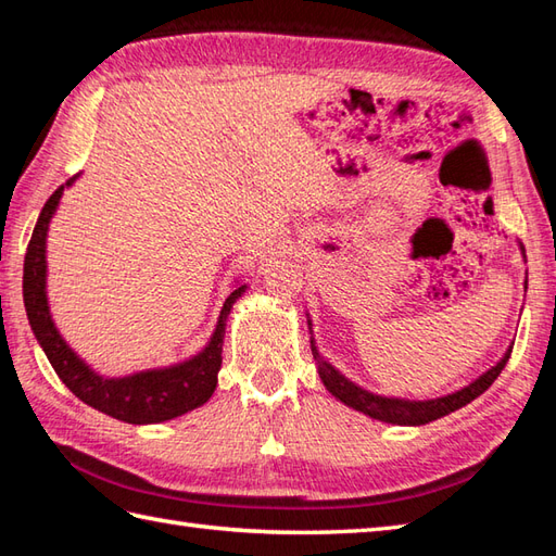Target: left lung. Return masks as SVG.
<instances>
[{
  "mask_svg": "<svg viewBox=\"0 0 556 556\" xmlns=\"http://www.w3.org/2000/svg\"><path fill=\"white\" fill-rule=\"evenodd\" d=\"M521 253L526 257V251L521 245ZM311 327V323H308ZM311 349H313V358L317 363V372H320V380L327 387V392L337 396L341 404H346L349 408L365 413L375 420L382 422H392V425H425L432 422L437 418H444L448 413H454L458 408H464L470 401L478 399L485 389L497 380L500 372L504 370L506 361L511 356V346L506 349L502 361L497 365H492L488 372H482L478 380L466 384L458 392H452L446 396H437V399H425V401H413V399H396V396H382L368 392V389L358 387L356 382H351L346 375H341L332 363L323 358L320 349L315 346V339L311 337Z\"/></svg>",
  "mask_w": 556,
  "mask_h": 556,
  "instance_id": "left-lung-1",
  "label": "left lung"
}]
</instances>
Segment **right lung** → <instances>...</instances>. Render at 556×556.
Returning a JSON list of instances; mask_svg holds the SVG:
<instances>
[{"instance_id":"obj_1","label":"right lung","mask_w":556,"mask_h":556,"mask_svg":"<svg viewBox=\"0 0 556 556\" xmlns=\"http://www.w3.org/2000/svg\"><path fill=\"white\" fill-rule=\"evenodd\" d=\"M78 176L80 174L71 176L64 186H59L50 195L30 236L26 263H23V303H26L33 334L42 346L47 361L52 363L59 380L83 404L131 425L179 418L184 413L203 406L212 392H215L217 372L222 368V344L227 317L248 285H239L229 293L217 317L215 332H212L205 349L195 353L193 358L169 365V368L140 370L126 377H104L96 372L59 334L50 313V303H47V229H50V222L59 207V200L64 195V188L74 186Z\"/></svg>"}]
</instances>
